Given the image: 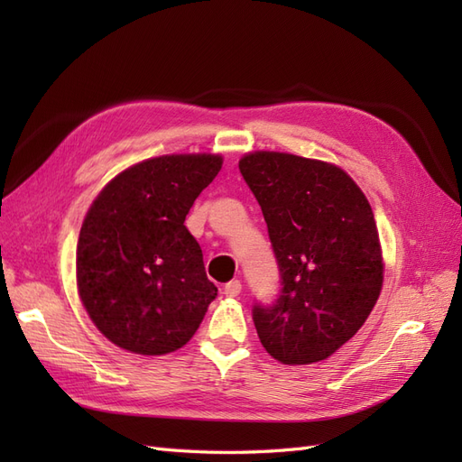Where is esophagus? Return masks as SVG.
Segmentation results:
<instances>
[{"label":"esophagus","mask_w":462,"mask_h":462,"mask_svg":"<svg viewBox=\"0 0 462 462\" xmlns=\"http://www.w3.org/2000/svg\"><path fill=\"white\" fill-rule=\"evenodd\" d=\"M241 291H243V285H241L239 279H233V282L226 283V287H223V295H226V297H239Z\"/></svg>","instance_id":"34e87169"}]
</instances>
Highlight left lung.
Returning a JSON list of instances; mask_svg holds the SVG:
<instances>
[{"mask_svg":"<svg viewBox=\"0 0 462 462\" xmlns=\"http://www.w3.org/2000/svg\"><path fill=\"white\" fill-rule=\"evenodd\" d=\"M256 197L282 289L256 302L260 343L283 365L326 360L362 328L380 297L383 262L372 208L337 165L283 152L239 162Z\"/></svg>","mask_w":462,"mask_h":462,"instance_id":"obj_1","label":"left lung"}]
</instances>
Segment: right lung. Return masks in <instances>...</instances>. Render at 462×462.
Returning a JSON list of instances; mask_svg holds the SVG:
<instances>
[{"mask_svg":"<svg viewBox=\"0 0 462 462\" xmlns=\"http://www.w3.org/2000/svg\"><path fill=\"white\" fill-rule=\"evenodd\" d=\"M221 163L214 153L152 158L119 173L92 202L79 235L77 285L111 343L156 356L199 329L217 287L185 217Z\"/></svg>","mask_w":462,"mask_h":462,"instance_id":"obj_1","label":"right lung"}]
</instances>
